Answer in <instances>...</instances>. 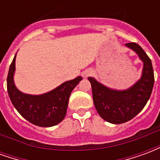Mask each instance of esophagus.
<instances>
[{"instance_id": "1", "label": "esophagus", "mask_w": 160, "mask_h": 160, "mask_svg": "<svg viewBox=\"0 0 160 160\" xmlns=\"http://www.w3.org/2000/svg\"><path fill=\"white\" fill-rule=\"evenodd\" d=\"M92 73H93V71L92 69H90V68H88V69L84 70L83 72L81 73V75H82L83 78H87V77L91 76V75L92 74Z\"/></svg>"}]
</instances>
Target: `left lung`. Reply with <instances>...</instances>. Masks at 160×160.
Returning a JSON list of instances; mask_svg holds the SVG:
<instances>
[{"label":"left lung","mask_w":160,"mask_h":160,"mask_svg":"<svg viewBox=\"0 0 160 160\" xmlns=\"http://www.w3.org/2000/svg\"><path fill=\"white\" fill-rule=\"evenodd\" d=\"M125 46L136 53L143 62L141 78L133 86L125 90H117L88 77L98 113L104 121L113 124L126 122L139 114L150 98L154 84L151 60L142 48L135 42H128Z\"/></svg>","instance_id":"left-lung-1"}]
</instances>
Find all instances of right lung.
<instances>
[{
	"label": "right lung",
	"instance_id": "obj_1",
	"mask_svg": "<svg viewBox=\"0 0 160 160\" xmlns=\"http://www.w3.org/2000/svg\"><path fill=\"white\" fill-rule=\"evenodd\" d=\"M16 55L10 65L7 79L8 92L19 114L31 123L39 127H52L60 123L67 113L69 96L82 77L61 84L52 91L40 95L24 93L14 84Z\"/></svg>",
	"mask_w": 160,
	"mask_h": 160
}]
</instances>
